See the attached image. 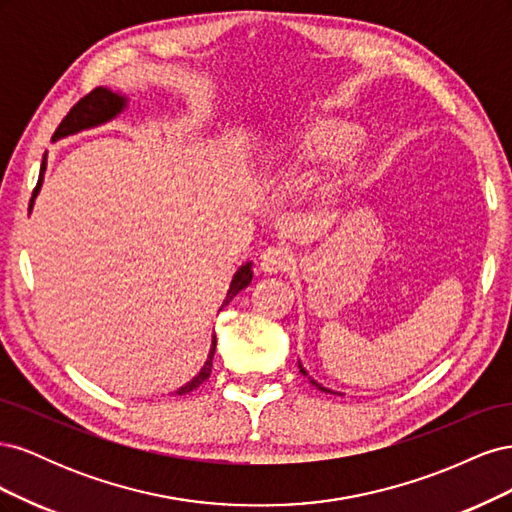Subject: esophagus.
Segmentation results:
<instances>
[{"mask_svg":"<svg viewBox=\"0 0 512 512\" xmlns=\"http://www.w3.org/2000/svg\"><path fill=\"white\" fill-rule=\"evenodd\" d=\"M294 265L292 252L282 245H271L260 254V269L265 273H286Z\"/></svg>","mask_w":512,"mask_h":512,"instance_id":"34e87169","label":"esophagus"}]
</instances>
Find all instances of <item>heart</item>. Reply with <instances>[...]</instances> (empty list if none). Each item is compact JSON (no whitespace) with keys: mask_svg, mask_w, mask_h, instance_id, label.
<instances>
[{"mask_svg":"<svg viewBox=\"0 0 512 512\" xmlns=\"http://www.w3.org/2000/svg\"><path fill=\"white\" fill-rule=\"evenodd\" d=\"M356 138H359V130L344 119L324 115L307 117L284 132L280 141L275 143L269 153V166L282 177H305L318 166L344 156L356 143ZM352 173L354 164L344 160V164L337 166L333 175L324 181L322 196H335Z\"/></svg>","mask_w":512,"mask_h":512,"instance_id":"b5f03b06","label":"heart"}]
</instances>
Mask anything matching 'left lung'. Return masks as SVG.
<instances>
[{"label":"left lung","instance_id":"8db88e82","mask_svg":"<svg viewBox=\"0 0 512 512\" xmlns=\"http://www.w3.org/2000/svg\"><path fill=\"white\" fill-rule=\"evenodd\" d=\"M299 369H301V374H303V376H307V371L301 367V363H299ZM309 382H312V384L316 386V389H320V391H324V393H333V391H329V389H324L322 384H318V382H316V380H312V378H309Z\"/></svg>","mask_w":512,"mask_h":512}]
</instances>
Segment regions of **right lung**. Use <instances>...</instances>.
I'll list each match as a JSON object with an SVG mask.
<instances>
[{
  "instance_id": "1",
  "label": "right lung",
  "mask_w": 512,
  "mask_h": 512,
  "mask_svg": "<svg viewBox=\"0 0 512 512\" xmlns=\"http://www.w3.org/2000/svg\"><path fill=\"white\" fill-rule=\"evenodd\" d=\"M123 108H126V98L115 94V91L106 89V87H96L94 91H89V94H87L85 98H81L79 102H76V104L70 108V113H68L64 119H61L59 128H57L55 134H53V141H57V138H61V136L76 134V132H81V130L100 126V123H104V121H111L113 117H117V115L123 111ZM44 170H46V153H44V158H42L40 177H38V183H36V190H34V194H32V200H29V211H32L34 198H36L38 192H40V185H42V179H44ZM250 282H252V262H247V265H243V267L235 273V277H232V282H230V288H228V292H226V299H224L222 307L228 305L232 299H235L237 294H239L243 288H247V284H250ZM222 307H220V309H222ZM213 354H215V335H213L211 350H209V356H207V361H205L203 369H200L198 376H194L188 384L181 386L179 391H175V395H185V393H190V391L198 389V386L203 384V382L211 376Z\"/></svg>"
}]
</instances>
